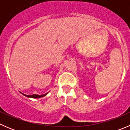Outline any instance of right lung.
<instances>
[{
	"instance_id": "obj_1",
	"label": "right lung",
	"mask_w": 130,
	"mask_h": 130,
	"mask_svg": "<svg viewBox=\"0 0 130 130\" xmlns=\"http://www.w3.org/2000/svg\"><path fill=\"white\" fill-rule=\"evenodd\" d=\"M48 93L45 94H43V95H38V94H33V95H26V94H23V95H25V96L27 97V98H42V97H44Z\"/></svg>"
}]
</instances>
